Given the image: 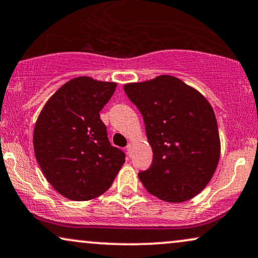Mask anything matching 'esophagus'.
Here are the masks:
<instances>
[{
  "label": "esophagus",
  "instance_id": "34e87169",
  "mask_svg": "<svg viewBox=\"0 0 258 258\" xmlns=\"http://www.w3.org/2000/svg\"><path fill=\"white\" fill-rule=\"evenodd\" d=\"M126 151H127V155H128L130 157H131V156H132V144H131V143H130V144H127Z\"/></svg>",
  "mask_w": 258,
  "mask_h": 258
}]
</instances>
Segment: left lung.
<instances>
[{"instance_id": "1", "label": "left lung", "mask_w": 258, "mask_h": 258, "mask_svg": "<svg viewBox=\"0 0 258 258\" xmlns=\"http://www.w3.org/2000/svg\"><path fill=\"white\" fill-rule=\"evenodd\" d=\"M142 113L152 164L138 176L150 194L168 202L194 198L208 184L220 156L217 119L210 102L178 78L123 86Z\"/></svg>"}]
</instances>
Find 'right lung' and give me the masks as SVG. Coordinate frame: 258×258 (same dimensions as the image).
<instances>
[{
	"label": "right lung",
	"instance_id": "add662e5",
	"mask_svg": "<svg viewBox=\"0 0 258 258\" xmlns=\"http://www.w3.org/2000/svg\"><path fill=\"white\" fill-rule=\"evenodd\" d=\"M116 83L77 77L50 97L35 122V158L58 193L87 201L108 190L125 162L112 146L100 110Z\"/></svg>",
	"mask_w": 258,
	"mask_h": 258
}]
</instances>
